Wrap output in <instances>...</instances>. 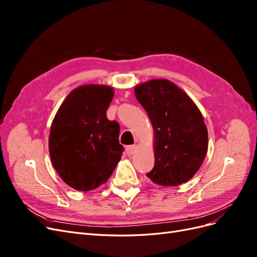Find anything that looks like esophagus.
Segmentation results:
<instances>
[{"mask_svg": "<svg viewBox=\"0 0 257 257\" xmlns=\"http://www.w3.org/2000/svg\"><path fill=\"white\" fill-rule=\"evenodd\" d=\"M136 148H137V146H136V145H132V146H127V147L125 148V151H126V154H127V155H132V154H134V152L136 151Z\"/></svg>", "mask_w": 257, "mask_h": 257, "instance_id": "esophagus-1", "label": "esophagus"}]
</instances>
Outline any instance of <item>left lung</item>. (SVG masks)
Returning <instances> with one entry per match:
<instances>
[{
  "mask_svg": "<svg viewBox=\"0 0 257 257\" xmlns=\"http://www.w3.org/2000/svg\"><path fill=\"white\" fill-rule=\"evenodd\" d=\"M134 91L154 131V167L147 177L163 186L188 182L208 151L203 114L182 89L167 79L141 83Z\"/></svg>",
  "mask_w": 257,
  "mask_h": 257,
  "instance_id": "1",
  "label": "left lung"
}]
</instances>
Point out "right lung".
Returning a JSON list of instances; mask_svg holds the SVG:
<instances>
[{
	"label": "right lung",
	"mask_w": 257,
	"mask_h": 257,
	"mask_svg": "<svg viewBox=\"0 0 257 257\" xmlns=\"http://www.w3.org/2000/svg\"><path fill=\"white\" fill-rule=\"evenodd\" d=\"M113 94L108 85H80L54 115L49 135L52 165L77 191H91L105 183L121 160L120 125L106 116Z\"/></svg>",
	"instance_id": "obj_1"
}]
</instances>
